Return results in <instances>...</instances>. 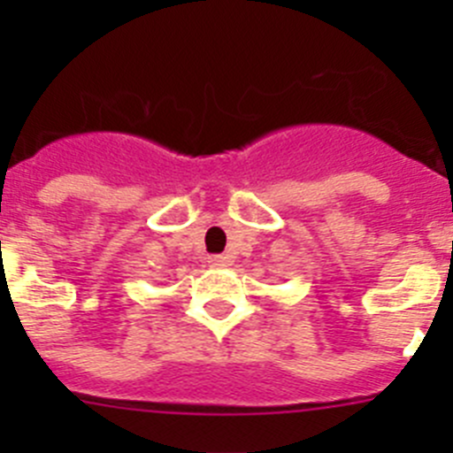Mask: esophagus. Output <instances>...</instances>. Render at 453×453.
<instances>
[{
    "mask_svg": "<svg viewBox=\"0 0 453 453\" xmlns=\"http://www.w3.org/2000/svg\"><path fill=\"white\" fill-rule=\"evenodd\" d=\"M210 267H214V269H223V267H227V263H230V260L226 258V256H210Z\"/></svg>",
    "mask_w": 453,
    "mask_h": 453,
    "instance_id": "34e87169",
    "label": "esophagus"
}]
</instances>
